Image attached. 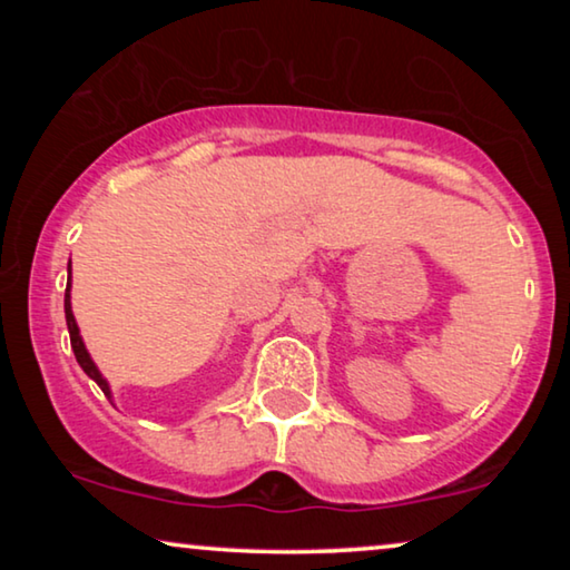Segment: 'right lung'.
I'll use <instances>...</instances> for the list:
<instances>
[{"label":"right lung","mask_w":570,"mask_h":570,"mask_svg":"<svg viewBox=\"0 0 570 570\" xmlns=\"http://www.w3.org/2000/svg\"><path fill=\"white\" fill-rule=\"evenodd\" d=\"M67 269H69V283H67V291H65V316H67V330H69V340H72L75 357H77V363H80V368L88 373V376L96 381L100 389H104V394L108 396V400H114L111 386H108V381L104 379V373L98 371V365L92 363L88 347H85V342H82L80 326H77V322H75V314H72V259H69V267Z\"/></svg>","instance_id":"add662e5"}]
</instances>
